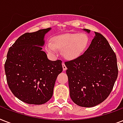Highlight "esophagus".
Listing matches in <instances>:
<instances>
[{
    "mask_svg": "<svg viewBox=\"0 0 123 123\" xmlns=\"http://www.w3.org/2000/svg\"><path fill=\"white\" fill-rule=\"evenodd\" d=\"M62 69H63L64 71H65V70H66V69H67V68L64 62H62Z\"/></svg>",
    "mask_w": 123,
    "mask_h": 123,
    "instance_id": "34e87169",
    "label": "esophagus"
}]
</instances>
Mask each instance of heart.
Listing matches in <instances>:
<instances>
[{"instance_id": "1", "label": "heart", "mask_w": 123, "mask_h": 123, "mask_svg": "<svg viewBox=\"0 0 123 123\" xmlns=\"http://www.w3.org/2000/svg\"><path fill=\"white\" fill-rule=\"evenodd\" d=\"M89 44L87 36L84 33H68L54 37L53 43L48 41L46 44V51L51 55H56L57 49L66 59L72 60L79 57L86 50Z\"/></svg>"}]
</instances>
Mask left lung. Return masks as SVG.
Segmentation results:
<instances>
[{
	"instance_id": "8db88e82",
	"label": "left lung",
	"mask_w": 123,
	"mask_h": 123,
	"mask_svg": "<svg viewBox=\"0 0 123 123\" xmlns=\"http://www.w3.org/2000/svg\"><path fill=\"white\" fill-rule=\"evenodd\" d=\"M94 33L84 54L65 62L70 97L82 107L103 102L112 91L118 74L116 55L109 42L101 34Z\"/></svg>"
}]
</instances>
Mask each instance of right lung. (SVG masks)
Masks as SVG:
<instances>
[{"instance_id":"add662e5","label":"right lung","mask_w":123,"mask_h":123,"mask_svg":"<svg viewBox=\"0 0 123 123\" xmlns=\"http://www.w3.org/2000/svg\"><path fill=\"white\" fill-rule=\"evenodd\" d=\"M51 28L25 33L11 46L5 62L7 82L12 94L28 104L41 105L50 100L62 61H50L42 50L44 36Z\"/></svg>"}]
</instances>
